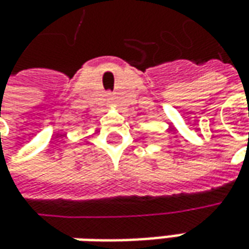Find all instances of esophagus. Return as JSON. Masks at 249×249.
I'll return each instance as SVG.
<instances>
[{
	"label": "esophagus",
	"mask_w": 249,
	"mask_h": 249,
	"mask_svg": "<svg viewBox=\"0 0 249 249\" xmlns=\"http://www.w3.org/2000/svg\"><path fill=\"white\" fill-rule=\"evenodd\" d=\"M108 100H111V99H108Z\"/></svg>",
	"instance_id": "esophagus-1"
}]
</instances>
